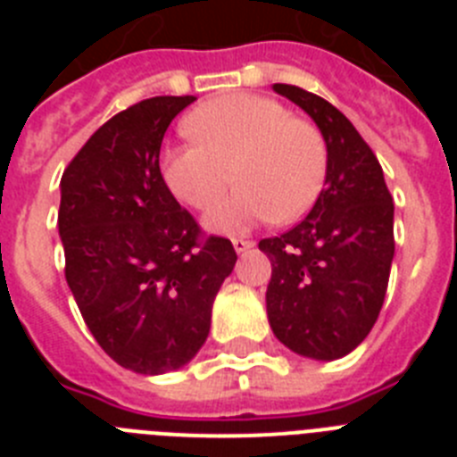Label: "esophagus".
Segmentation results:
<instances>
[{
    "label": "esophagus",
    "instance_id": "1",
    "mask_svg": "<svg viewBox=\"0 0 457 457\" xmlns=\"http://www.w3.org/2000/svg\"><path fill=\"white\" fill-rule=\"evenodd\" d=\"M252 247H253V240H242V237H236V240H233V249H236L237 253L249 252Z\"/></svg>",
    "mask_w": 457,
    "mask_h": 457
}]
</instances>
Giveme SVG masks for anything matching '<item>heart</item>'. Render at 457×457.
<instances>
[{
	"label": "heart",
	"mask_w": 457,
	"mask_h": 457,
	"mask_svg": "<svg viewBox=\"0 0 457 457\" xmlns=\"http://www.w3.org/2000/svg\"><path fill=\"white\" fill-rule=\"evenodd\" d=\"M194 141L162 153V176L180 201L215 208L220 233H242L261 221H293L316 204L327 176V144L316 125L295 119L278 100L226 93L196 107L185 120Z\"/></svg>",
	"instance_id": "heart-1"
}]
</instances>
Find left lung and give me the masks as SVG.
<instances>
[{"instance_id": "left-lung-1", "label": "left lung", "mask_w": 457, "mask_h": 457, "mask_svg": "<svg viewBox=\"0 0 457 457\" xmlns=\"http://www.w3.org/2000/svg\"><path fill=\"white\" fill-rule=\"evenodd\" d=\"M272 88L316 120L327 176L300 224L258 242L272 263L268 320L286 348L332 361L353 353L379 316L394 261V199L375 153L332 103L293 84Z\"/></svg>"}]
</instances>
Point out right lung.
<instances>
[{
  "mask_svg": "<svg viewBox=\"0 0 457 457\" xmlns=\"http://www.w3.org/2000/svg\"><path fill=\"white\" fill-rule=\"evenodd\" d=\"M194 96H157L100 125L62 176L66 281L100 348L123 369L162 375L189 364L237 256L201 236L160 171L169 123Z\"/></svg>",
  "mask_w": 457,
  "mask_h": 457,
  "instance_id": "1",
  "label": "right lung"
}]
</instances>
